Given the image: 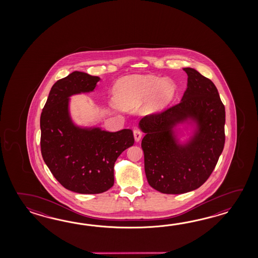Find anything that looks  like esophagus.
<instances>
[{
  "mask_svg": "<svg viewBox=\"0 0 258 258\" xmlns=\"http://www.w3.org/2000/svg\"><path fill=\"white\" fill-rule=\"evenodd\" d=\"M134 137H135V140L138 142L142 137V132L140 131L139 129H135L134 130Z\"/></svg>",
  "mask_w": 258,
  "mask_h": 258,
  "instance_id": "34e87169",
  "label": "esophagus"
}]
</instances>
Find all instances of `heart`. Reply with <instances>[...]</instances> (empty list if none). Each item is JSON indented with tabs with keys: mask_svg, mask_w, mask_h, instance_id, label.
<instances>
[{
	"mask_svg": "<svg viewBox=\"0 0 258 258\" xmlns=\"http://www.w3.org/2000/svg\"><path fill=\"white\" fill-rule=\"evenodd\" d=\"M176 86L170 80L152 76L126 77L116 84L114 99L122 109H133L152 97L150 110L164 107L174 97Z\"/></svg>",
	"mask_w": 258,
	"mask_h": 258,
	"instance_id": "heart-1",
	"label": "heart"
}]
</instances>
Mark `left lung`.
<instances>
[{"mask_svg": "<svg viewBox=\"0 0 258 258\" xmlns=\"http://www.w3.org/2000/svg\"><path fill=\"white\" fill-rule=\"evenodd\" d=\"M183 70L188 79L181 101L139 121L145 133L141 147L148 183L163 194H184L201 186L224 148L225 107L218 89L197 70ZM188 118L198 130L189 143L180 145L172 129Z\"/></svg>", "mask_w": 258, "mask_h": 258, "instance_id": "left-lung-1", "label": "left lung"}]
</instances>
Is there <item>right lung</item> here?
<instances>
[{
  "label": "right lung",
  "mask_w": 258,
  "mask_h": 258,
  "mask_svg": "<svg viewBox=\"0 0 258 258\" xmlns=\"http://www.w3.org/2000/svg\"><path fill=\"white\" fill-rule=\"evenodd\" d=\"M99 77L75 71L49 91L40 115V149L44 161L62 186L79 194H100L114 183V163L135 143L133 131H102L76 126L69 97L91 92Z\"/></svg>",
  "instance_id": "add662e5"
}]
</instances>
